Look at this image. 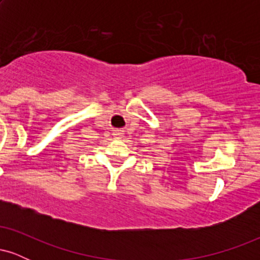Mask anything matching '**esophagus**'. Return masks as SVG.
Instances as JSON below:
<instances>
[{
  "mask_svg": "<svg viewBox=\"0 0 260 260\" xmlns=\"http://www.w3.org/2000/svg\"><path fill=\"white\" fill-rule=\"evenodd\" d=\"M122 133L121 131H115V132H113V136H115V138H117V139H120V138H122Z\"/></svg>",
  "mask_w": 260,
  "mask_h": 260,
  "instance_id": "esophagus-1",
  "label": "esophagus"
}]
</instances>
